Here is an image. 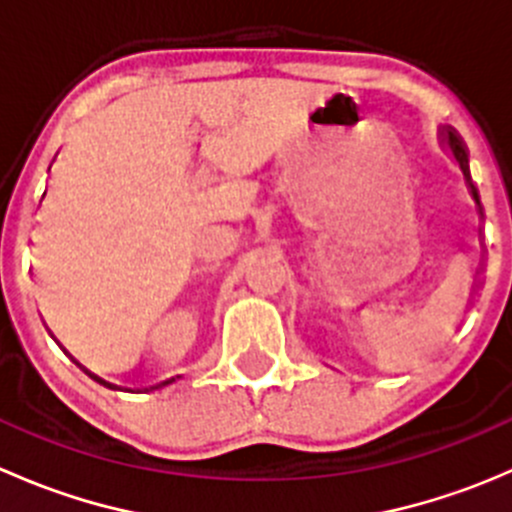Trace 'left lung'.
I'll return each mask as SVG.
<instances>
[{
  "mask_svg": "<svg viewBox=\"0 0 512 512\" xmlns=\"http://www.w3.org/2000/svg\"><path fill=\"white\" fill-rule=\"evenodd\" d=\"M441 138H443V148H446L448 153H451V158L456 160L458 168L463 170V175H466V180H471V170H468V156H466V148L461 146V141H458L453 133H446L441 131Z\"/></svg>",
  "mask_w": 512,
  "mask_h": 512,
  "instance_id": "1",
  "label": "left lung"
}]
</instances>
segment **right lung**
Wrapping results in <instances>:
<instances>
[{
  "mask_svg": "<svg viewBox=\"0 0 512 512\" xmlns=\"http://www.w3.org/2000/svg\"><path fill=\"white\" fill-rule=\"evenodd\" d=\"M79 366H81V364H79Z\"/></svg>",
  "mask_w": 512,
  "mask_h": 512,
  "instance_id": "1",
  "label": "right lung"
}]
</instances>
